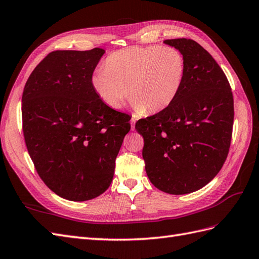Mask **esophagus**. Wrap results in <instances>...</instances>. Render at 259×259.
<instances>
[{
    "label": "esophagus",
    "instance_id": "obj_1",
    "mask_svg": "<svg viewBox=\"0 0 259 259\" xmlns=\"http://www.w3.org/2000/svg\"><path fill=\"white\" fill-rule=\"evenodd\" d=\"M136 121H137V119H136L135 117H132V118H131V120H130V123H131V129H132V130H135V123H136Z\"/></svg>",
    "mask_w": 259,
    "mask_h": 259
}]
</instances>
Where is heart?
<instances>
[{"instance_id":"heart-1","label":"heart","mask_w":259,"mask_h":259,"mask_svg":"<svg viewBox=\"0 0 259 259\" xmlns=\"http://www.w3.org/2000/svg\"><path fill=\"white\" fill-rule=\"evenodd\" d=\"M105 69L92 75V86L108 107L119 109L128 97L137 115L166 109L180 94L186 74V60L173 47L125 48L112 52Z\"/></svg>"}]
</instances>
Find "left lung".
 Listing matches in <instances>:
<instances>
[{"label": "left lung", "mask_w": 259, "mask_h": 259, "mask_svg": "<svg viewBox=\"0 0 259 259\" xmlns=\"http://www.w3.org/2000/svg\"><path fill=\"white\" fill-rule=\"evenodd\" d=\"M186 60L183 88L166 109L140 119L145 171L154 186L185 195L205 186L222 168L234 120L231 86L209 52L195 40L167 39Z\"/></svg>", "instance_id": "left-lung-1"}]
</instances>
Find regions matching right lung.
Wrapping results in <instances>:
<instances>
[{
	"label": "right lung",
	"instance_id": "1",
	"mask_svg": "<svg viewBox=\"0 0 259 259\" xmlns=\"http://www.w3.org/2000/svg\"><path fill=\"white\" fill-rule=\"evenodd\" d=\"M105 50L52 51L31 72L22 97L25 143L38 175L72 201L102 195L130 130L128 115L108 107L92 86Z\"/></svg>",
	"mask_w": 259,
	"mask_h": 259
}]
</instances>
